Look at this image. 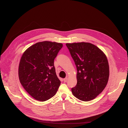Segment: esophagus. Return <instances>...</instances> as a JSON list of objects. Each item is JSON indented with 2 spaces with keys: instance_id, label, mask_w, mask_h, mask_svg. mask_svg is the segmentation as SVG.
Returning a JSON list of instances; mask_svg holds the SVG:
<instances>
[{
  "instance_id": "esophagus-1",
  "label": "esophagus",
  "mask_w": 128,
  "mask_h": 128,
  "mask_svg": "<svg viewBox=\"0 0 128 128\" xmlns=\"http://www.w3.org/2000/svg\"><path fill=\"white\" fill-rule=\"evenodd\" d=\"M67 80H68V78H67V77H66L64 79V82H67Z\"/></svg>"
}]
</instances>
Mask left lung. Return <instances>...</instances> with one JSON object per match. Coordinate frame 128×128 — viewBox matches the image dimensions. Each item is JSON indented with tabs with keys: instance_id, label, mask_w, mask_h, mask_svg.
<instances>
[{
	"instance_id": "1",
	"label": "left lung",
	"mask_w": 128,
	"mask_h": 128,
	"mask_svg": "<svg viewBox=\"0 0 128 128\" xmlns=\"http://www.w3.org/2000/svg\"><path fill=\"white\" fill-rule=\"evenodd\" d=\"M77 68L76 86L72 88L73 95L82 101L94 99L108 83L110 68L106 55L89 42L67 43Z\"/></svg>"
}]
</instances>
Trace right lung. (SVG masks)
<instances>
[{"label":"right lung","mask_w":128,"mask_h":128,"mask_svg":"<svg viewBox=\"0 0 128 128\" xmlns=\"http://www.w3.org/2000/svg\"><path fill=\"white\" fill-rule=\"evenodd\" d=\"M61 43L44 41L27 48L18 66L20 82L26 91L36 100L45 102L56 94L61 82L54 66Z\"/></svg>","instance_id":"right-lung-1"}]
</instances>
